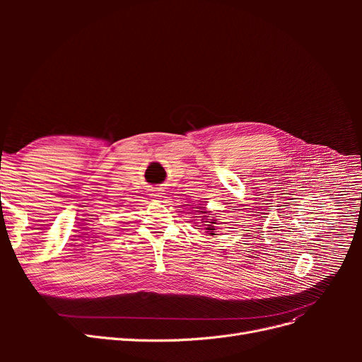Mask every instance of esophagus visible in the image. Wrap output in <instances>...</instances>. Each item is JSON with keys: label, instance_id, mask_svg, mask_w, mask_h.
<instances>
[{"label": "esophagus", "instance_id": "1", "mask_svg": "<svg viewBox=\"0 0 362 362\" xmlns=\"http://www.w3.org/2000/svg\"><path fill=\"white\" fill-rule=\"evenodd\" d=\"M163 198H164V196H163L161 190H152V192H151V199L157 201V199H163Z\"/></svg>", "mask_w": 362, "mask_h": 362}]
</instances>
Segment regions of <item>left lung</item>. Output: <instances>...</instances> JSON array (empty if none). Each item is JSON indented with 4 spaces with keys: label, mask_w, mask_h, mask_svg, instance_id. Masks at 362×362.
I'll use <instances>...</instances> for the list:
<instances>
[{
    "label": "left lung",
    "mask_w": 362,
    "mask_h": 362,
    "mask_svg": "<svg viewBox=\"0 0 362 362\" xmlns=\"http://www.w3.org/2000/svg\"><path fill=\"white\" fill-rule=\"evenodd\" d=\"M198 211L202 214L201 221L205 225L206 233L210 235H216V226L214 225H217V222H218L216 218V214H211V211H206L205 206H199Z\"/></svg>",
    "instance_id": "left-lung-1"
}]
</instances>
